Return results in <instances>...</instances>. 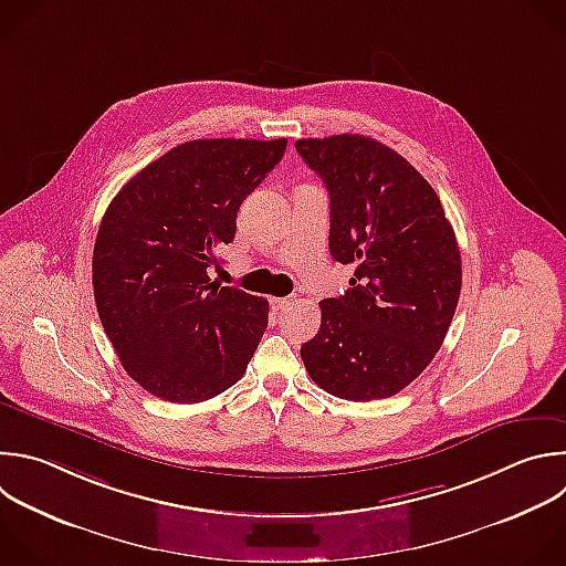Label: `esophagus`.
I'll use <instances>...</instances> for the list:
<instances>
[{
  "label": "esophagus",
  "instance_id": "34e87169",
  "mask_svg": "<svg viewBox=\"0 0 566 566\" xmlns=\"http://www.w3.org/2000/svg\"><path fill=\"white\" fill-rule=\"evenodd\" d=\"M289 304H293V297H273V300H271L273 311H284Z\"/></svg>",
  "mask_w": 566,
  "mask_h": 566
}]
</instances>
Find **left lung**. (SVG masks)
I'll use <instances>...</instances> for the list:
<instances>
[{
    "label": "left lung",
    "mask_w": 566,
    "mask_h": 566,
    "mask_svg": "<svg viewBox=\"0 0 566 566\" xmlns=\"http://www.w3.org/2000/svg\"><path fill=\"white\" fill-rule=\"evenodd\" d=\"M331 200L328 249L353 264L350 289L319 302L322 326L300 353L326 394L370 402L400 394L451 326L462 260L433 186L394 148L364 135L297 139Z\"/></svg>",
    "instance_id": "obj_1"
}]
</instances>
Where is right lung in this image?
I'll return each mask as SVG.
<instances>
[{"instance_id":"right-lung-1","label":"right lung","mask_w":566,"mask_h":566,"mask_svg":"<svg viewBox=\"0 0 566 566\" xmlns=\"http://www.w3.org/2000/svg\"><path fill=\"white\" fill-rule=\"evenodd\" d=\"M284 150V137L186 142L108 205L93 249L95 304L122 366L155 398L205 402L244 375L269 302L209 273L235 238L242 202Z\"/></svg>"}]
</instances>
